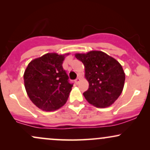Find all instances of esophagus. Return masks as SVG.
Wrapping results in <instances>:
<instances>
[{
  "instance_id": "esophagus-1",
  "label": "esophagus",
  "mask_w": 150,
  "mask_h": 150,
  "mask_svg": "<svg viewBox=\"0 0 150 150\" xmlns=\"http://www.w3.org/2000/svg\"><path fill=\"white\" fill-rule=\"evenodd\" d=\"M75 83H76V84H77H77H79V82H80V78H79V77H78V78H77V79H76V80H75Z\"/></svg>"
}]
</instances>
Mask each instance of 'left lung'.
<instances>
[{
  "mask_svg": "<svg viewBox=\"0 0 150 150\" xmlns=\"http://www.w3.org/2000/svg\"><path fill=\"white\" fill-rule=\"evenodd\" d=\"M75 58L85 66L89 88L83 93L90 104L97 108L112 105L123 92L125 73L115 58L101 51L75 53Z\"/></svg>",
  "mask_w": 150,
  "mask_h": 150,
  "instance_id": "8db88e82",
  "label": "left lung"
}]
</instances>
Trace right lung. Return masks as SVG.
<instances>
[{
    "label": "right lung",
    "mask_w": 150,
    "mask_h": 150,
    "mask_svg": "<svg viewBox=\"0 0 150 150\" xmlns=\"http://www.w3.org/2000/svg\"><path fill=\"white\" fill-rule=\"evenodd\" d=\"M48 53L32 60L24 73V83L27 95L32 103L45 111L58 109L68 100L73 84L63 70L65 56Z\"/></svg>",
    "instance_id": "obj_1"
}]
</instances>
